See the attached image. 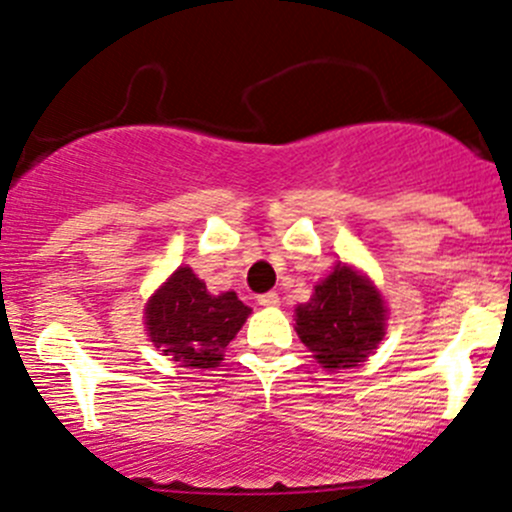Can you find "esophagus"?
<instances>
[{"mask_svg":"<svg viewBox=\"0 0 512 512\" xmlns=\"http://www.w3.org/2000/svg\"><path fill=\"white\" fill-rule=\"evenodd\" d=\"M257 302H260L262 307H277V304H280V297H277V292H265L257 297Z\"/></svg>","mask_w":512,"mask_h":512,"instance_id":"obj_1","label":"esophagus"}]
</instances>
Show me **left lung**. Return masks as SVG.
Wrapping results in <instances>:
<instances>
[{"mask_svg":"<svg viewBox=\"0 0 512 512\" xmlns=\"http://www.w3.org/2000/svg\"><path fill=\"white\" fill-rule=\"evenodd\" d=\"M297 334L324 369H352L386 334V304L379 289L349 265H334L307 304L294 309Z\"/></svg>","mask_w":512,"mask_h":512,"instance_id":"1","label":"left lung"}]
</instances>
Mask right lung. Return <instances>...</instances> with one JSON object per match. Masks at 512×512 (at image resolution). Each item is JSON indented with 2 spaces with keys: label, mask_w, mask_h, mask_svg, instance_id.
Listing matches in <instances>:
<instances>
[{
  "label": "right lung",
  "mask_w": 512,
  "mask_h": 512,
  "mask_svg": "<svg viewBox=\"0 0 512 512\" xmlns=\"http://www.w3.org/2000/svg\"><path fill=\"white\" fill-rule=\"evenodd\" d=\"M250 312L235 292L210 294L190 267H178L148 299L146 332L180 366L215 369Z\"/></svg>",
  "instance_id": "right-lung-1"
}]
</instances>
